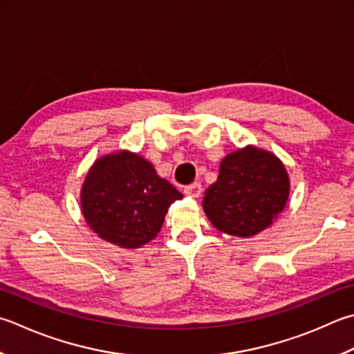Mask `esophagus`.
<instances>
[{"instance_id":"obj_1","label":"esophagus","mask_w":354,"mask_h":354,"mask_svg":"<svg viewBox=\"0 0 354 354\" xmlns=\"http://www.w3.org/2000/svg\"><path fill=\"white\" fill-rule=\"evenodd\" d=\"M201 193H203V187H201L199 183L192 184V185L185 187V189H184V195L190 196V198H199Z\"/></svg>"}]
</instances>
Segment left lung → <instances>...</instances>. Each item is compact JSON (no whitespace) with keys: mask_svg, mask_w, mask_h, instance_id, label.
<instances>
[{"mask_svg":"<svg viewBox=\"0 0 354 354\" xmlns=\"http://www.w3.org/2000/svg\"><path fill=\"white\" fill-rule=\"evenodd\" d=\"M288 196L290 178L281 159L245 145L221 161L218 179L205 190L203 207L216 230L252 238L278 219Z\"/></svg>","mask_w":354,"mask_h":354,"instance_id":"8db88e82","label":"left lung"}]
</instances>
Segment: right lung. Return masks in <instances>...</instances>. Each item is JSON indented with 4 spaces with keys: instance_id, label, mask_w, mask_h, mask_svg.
<instances>
[{
    "instance_id": "add662e5",
    "label": "right lung",
    "mask_w": 354,
    "mask_h": 354,
    "mask_svg": "<svg viewBox=\"0 0 354 354\" xmlns=\"http://www.w3.org/2000/svg\"><path fill=\"white\" fill-rule=\"evenodd\" d=\"M183 195L144 156L130 150L100 156L81 187V212L96 236L140 248L161 230L171 203Z\"/></svg>"
}]
</instances>
